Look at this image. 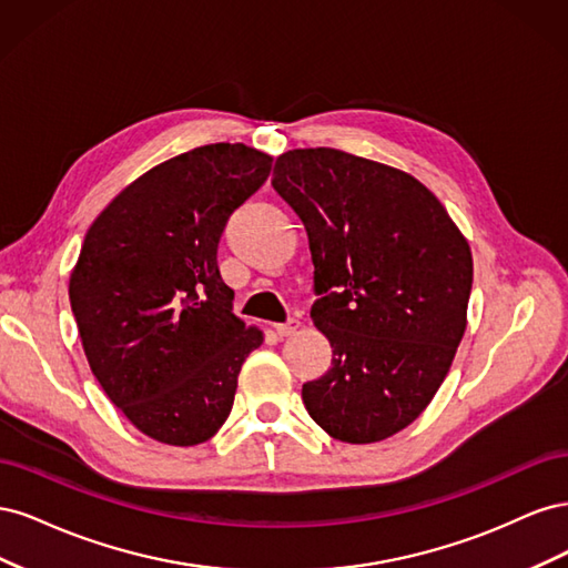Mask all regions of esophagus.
I'll return each instance as SVG.
<instances>
[{
	"label": "esophagus",
	"mask_w": 568,
	"mask_h": 568,
	"mask_svg": "<svg viewBox=\"0 0 568 568\" xmlns=\"http://www.w3.org/2000/svg\"><path fill=\"white\" fill-rule=\"evenodd\" d=\"M301 326V322L298 320H288V322H282V324H274V332H277V336H291V334H296V329Z\"/></svg>",
	"instance_id": "esophagus-1"
}]
</instances>
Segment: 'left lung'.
I'll return each instance as SVG.
<instances>
[{
  "mask_svg": "<svg viewBox=\"0 0 568 568\" xmlns=\"http://www.w3.org/2000/svg\"><path fill=\"white\" fill-rule=\"evenodd\" d=\"M272 186L303 220L315 265L311 317L332 369L303 384L326 434L376 443L434 400L467 329L474 263L443 203L398 168L294 149Z\"/></svg>",
  "mask_w": 568,
  "mask_h": 568,
  "instance_id": "left-lung-1",
  "label": "left lung"
}]
</instances>
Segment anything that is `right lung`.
I'll list each match as a JSON object with an SVG mask.
<instances>
[{
    "label": "right lung",
    "mask_w": 568,
    "mask_h": 568,
    "mask_svg": "<svg viewBox=\"0 0 568 568\" xmlns=\"http://www.w3.org/2000/svg\"><path fill=\"white\" fill-rule=\"evenodd\" d=\"M270 170L272 156L246 144L192 149L136 178L84 234L68 284L82 348L111 403L153 440L213 438L263 343L232 313L217 244Z\"/></svg>",
    "instance_id": "1"
}]
</instances>
